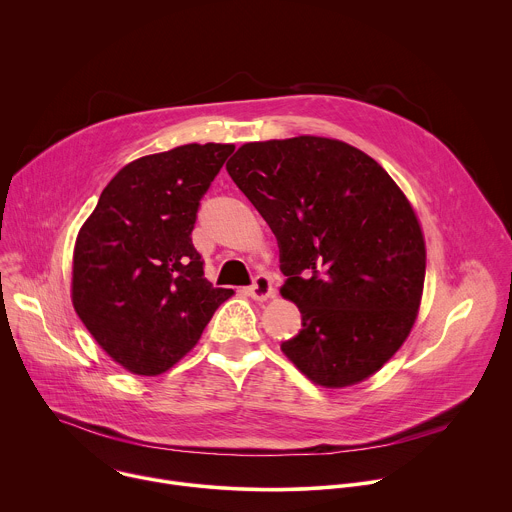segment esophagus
I'll list each match as a JSON object with an SVG mask.
<instances>
[{"mask_svg": "<svg viewBox=\"0 0 512 512\" xmlns=\"http://www.w3.org/2000/svg\"><path fill=\"white\" fill-rule=\"evenodd\" d=\"M273 294H275V289H273V283H271V277H269V275L261 273V275H257V277L253 279V283H251V287H249V296H251L253 300L263 302V300L271 298Z\"/></svg>", "mask_w": 512, "mask_h": 512, "instance_id": "obj_1", "label": "esophagus"}]
</instances>
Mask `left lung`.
<instances>
[{
	"mask_svg": "<svg viewBox=\"0 0 512 512\" xmlns=\"http://www.w3.org/2000/svg\"><path fill=\"white\" fill-rule=\"evenodd\" d=\"M227 172L273 231L281 296L302 312L285 356L322 387L371 377L405 342L423 291L405 194L367 154L314 135L245 143Z\"/></svg>",
	"mask_w": 512,
	"mask_h": 512,
	"instance_id": "left-lung-1",
	"label": "left lung"
}]
</instances>
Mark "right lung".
Listing matches in <instances>:
<instances>
[{"mask_svg": "<svg viewBox=\"0 0 512 512\" xmlns=\"http://www.w3.org/2000/svg\"><path fill=\"white\" fill-rule=\"evenodd\" d=\"M233 152L229 143H188L127 164L77 237L72 304L135 375L174 367L233 296L204 277L190 237L202 196Z\"/></svg>", "mask_w": 512, "mask_h": 512, "instance_id": "1", "label": "right lung"}]
</instances>
